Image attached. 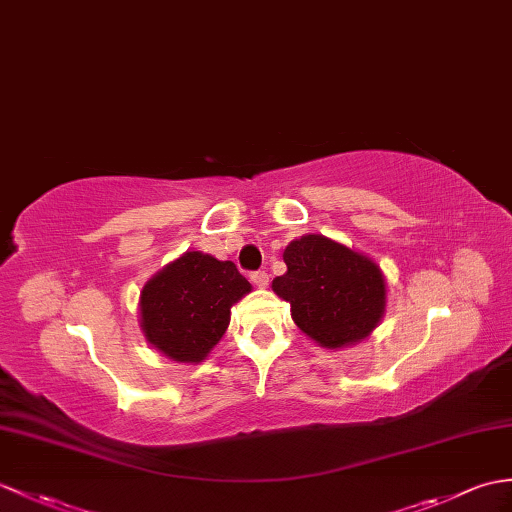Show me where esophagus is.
<instances>
[{"label":"esophagus","instance_id":"esophagus-1","mask_svg":"<svg viewBox=\"0 0 512 512\" xmlns=\"http://www.w3.org/2000/svg\"><path fill=\"white\" fill-rule=\"evenodd\" d=\"M268 279H270L268 272H264V270H257L251 275V281H253V285H257V288H266Z\"/></svg>","mask_w":512,"mask_h":512}]
</instances>
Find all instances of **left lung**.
I'll use <instances>...</instances> for the list:
<instances>
[{
	"mask_svg": "<svg viewBox=\"0 0 512 512\" xmlns=\"http://www.w3.org/2000/svg\"><path fill=\"white\" fill-rule=\"evenodd\" d=\"M288 270L272 292L292 320L325 349H344L373 334L386 312V279L375 261L331 237L307 233L283 251Z\"/></svg>",
	"mask_w": 512,
	"mask_h": 512,
	"instance_id": "1",
	"label": "left lung"
}]
</instances>
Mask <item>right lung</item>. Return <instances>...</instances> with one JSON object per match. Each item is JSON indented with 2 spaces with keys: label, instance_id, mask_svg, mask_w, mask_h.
<instances>
[{
  "label": "right lung",
  "instance_id": "obj_1",
  "mask_svg": "<svg viewBox=\"0 0 512 512\" xmlns=\"http://www.w3.org/2000/svg\"><path fill=\"white\" fill-rule=\"evenodd\" d=\"M251 290L233 261L187 251L141 290V334L172 362L200 364L227 331L231 307Z\"/></svg>",
  "mask_w": 512,
  "mask_h": 512
}]
</instances>
